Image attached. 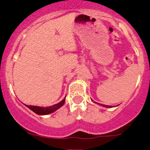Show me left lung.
I'll return each instance as SVG.
<instances>
[{"label": "left lung", "instance_id": "left-lung-1", "mask_svg": "<svg viewBox=\"0 0 150 150\" xmlns=\"http://www.w3.org/2000/svg\"><path fill=\"white\" fill-rule=\"evenodd\" d=\"M102 105V106L105 107H112V106H108V105Z\"/></svg>", "mask_w": 150, "mask_h": 150}]
</instances>
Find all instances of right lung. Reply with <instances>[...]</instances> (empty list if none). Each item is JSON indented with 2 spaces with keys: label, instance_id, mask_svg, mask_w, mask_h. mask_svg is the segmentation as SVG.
Instances as JSON below:
<instances>
[{
  "label": "right lung",
  "instance_id": "1",
  "mask_svg": "<svg viewBox=\"0 0 150 150\" xmlns=\"http://www.w3.org/2000/svg\"><path fill=\"white\" fill-rule=\"evenodd\" d=\"M66 98V97H65ZM65 98L62 100L61 102H59V103L56 104V105H52L50 107H38V106H31V105H26V107H27L28 108H29L31 111H33V112L38 114V115H46V114L52 113L54 111L58 110L59 108L62 106L64 105L65 102Z\"/></svg>",
  "mask_w": 150,
  "mask_h": 150
}]
</instances>
